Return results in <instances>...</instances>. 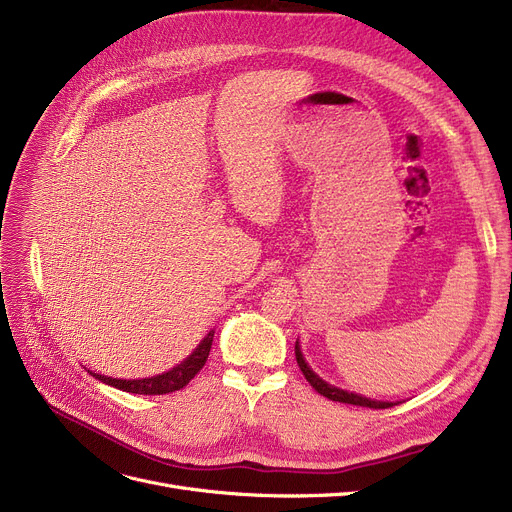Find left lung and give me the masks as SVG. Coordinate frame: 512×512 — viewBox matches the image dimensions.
<instances>
[{
	"instance_id": "8db88e82",
	"label": "left lung",
	"mask_w": 512,
	"mask_h": 512,
	"mask_svg": "<svg viewBox=\"0 0 512 512\" xmlns=\"http://www.w3.org/2000/svg\"><path fill=\"white\" fill-rule=\"evenodd\" d=\"M295 355H297V364H299V368H301L305 379L309 381V385L314 387L320 395L332 399V402L351 404V406H362V408H372V410H383V408L395 406V402H383V399H372V397H366V395H360V393H353V391L335 387V385L326 383L324 379H320V376L307 366V362H305V358H303V353H301L299 341L295 343Z\"/></svg>"
}]
</instances>
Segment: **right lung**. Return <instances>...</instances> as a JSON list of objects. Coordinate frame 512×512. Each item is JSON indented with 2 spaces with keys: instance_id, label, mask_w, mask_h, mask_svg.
I'll return each instance as SVG.
<instances>
[{
  "instance_id": "1",
  "label": "right lung",
  "mask_w": 512,
  "mask_h": 512,
  "mask_svg": "<svg viewBox=\"0 0 512 512\" xmlns=\"http://www.w3.org/2000/svg\"><path fill=\"white\" fill-rule=\"evenodd\" d=\"M213 332L215 330H211L209 335L196 345V349L188 355L184 362H180L163 374L148 376V379H113V376H104L98 372H92V376H96L98 381H102L110 387L127 391V393H138V395H165L171 391H180L205 366V362L209 358V351H211V343H213Z\"/></svg>"
}]
</instances>
